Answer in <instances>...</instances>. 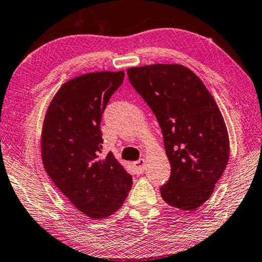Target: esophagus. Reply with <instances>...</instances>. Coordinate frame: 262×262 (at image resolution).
<instances>
[{
    "label": "esophagus",
    "mask_w": 262,
    "mask_h": 262,
    "mask_svg": "<svg viewBox=\"0 0 262 262\" xmlns=\"http://www.w3.org/2000/svg\"><path fill=\"white\" fill-rule=\"evenodd\" d=\"M144 164H145V161H144V159H139L137 161H135L134 164V169H135V172L137 173V174H142L144 172Z\"/></svg>",
    "instance_id": "34e87169"
}]
</instances>
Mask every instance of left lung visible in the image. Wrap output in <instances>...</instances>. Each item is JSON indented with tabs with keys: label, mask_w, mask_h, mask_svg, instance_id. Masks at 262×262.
Listing matches in <instances>:
<instances>
[{
	"label": "left lung",
	"mask_w": 262,
	"mask_h": 262,
	"mask_svg": "<svg viewBox=\"0 0 262 262\" xmlns=\"http://www.w3.org/2000/svg\"><path fill=\"white\" fill-rule=\"evenodd\" d=\"M127 75L163 132L170 177L160 187L161 197L180 210H196L211 197L229 158L227 128L215 101L182 65L132 68Z\"/></svg>",
	"instance_id": "1"
}]
</instances>
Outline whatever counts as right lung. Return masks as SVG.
I'll list each match as a JSON object with an SVG mask.
<instances>
[{
    "mask_svg": "<svg viewBox=\"0 0 262 262\" xmlns=\"http://www.w3.org/2000/svg\"><path fill=\"white\" fill-rule=\"evenodd\" d=\"M123 78V71L96 72L65 82L43 122L46 172L80 212L95 220L119 210L133 183L112 152L101 158L102 115Z\"/></svg>",
    "mask_w": 262,
    "mask_h": 262,
    "instance_id": "obj_1",
    "label": "right lung"
}]
</instances>
